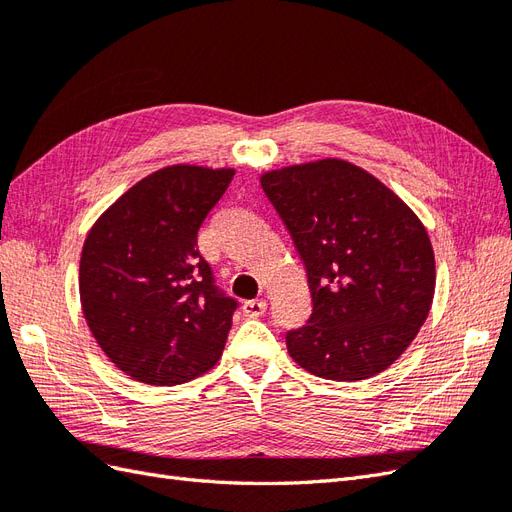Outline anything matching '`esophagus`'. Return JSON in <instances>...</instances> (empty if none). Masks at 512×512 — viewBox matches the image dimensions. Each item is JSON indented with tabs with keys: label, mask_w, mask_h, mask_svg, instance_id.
<instances>
[{
	"label": "esophagus",
	"mask_w": 512,
	"mask_h": 512,
	"mask_svg": "<svg viewBox=\"0 0 512 512\" xmlns=\"http://www.w3.org/2000/svg\"><path fill=\"white\" fill-rule=\"evenodd\" d=\"M267 312V303L265 301H245L243 303V314L247 316V318H260L262 314Z\"/></svg>",
	"instance_id": "1"
}]
</instances>
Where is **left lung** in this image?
Here are the masks:
<instances>
[{
	"label": "left lung",
	"mask_w": 512,
	"mask_h": 512,
	"mask_svg": "<svg viewBox=\"0 0 512 512\" xmlns=\"http://www.w3.org/2000/svg\"><path fill=\"white\" fill-rule=\"evenodd\" d=\"M260 183L312 292V316L286 335L292 361L337 382L380 374L431 309L436 258L423 222L382 181L339 158L267 170Z\"/></svg>",
	"instance_id": "1"
}]
</instances>
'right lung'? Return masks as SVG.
Here are the masks:
<instances>
[{"label": "right lung", "instance_id": "right-lung-1", "mask_svg": "<svg viewBox=\"0 0 512 512\" xmlns=\"http://www.w3.org/2000/svg\"><path fill=\"white\" fill-rule=\"evenodd\" d=\"M232 175L235 168L164 166L121 194L83 243L87 327L138 382L183 384L220 361L237 301L213 284L196 237Z\"/></svg>", "mask_w": 512, "mask_h": 512}]
</instances>
